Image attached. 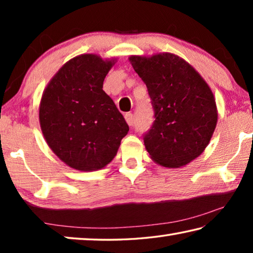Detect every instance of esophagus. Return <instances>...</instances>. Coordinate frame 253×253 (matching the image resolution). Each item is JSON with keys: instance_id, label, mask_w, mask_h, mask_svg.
Masks as SVG:
<instances>
[{"instance_id": "obj_1", "label": "esophagus", "mask_w": 253, "mask_h": 253, "mask_svg": "<svg viewBox=\"0 0 253 253\" xmlns=\"http://www.w3.org/2000/svg\"><path fill=\"white\" fill-rule=\"evenodd\" d=\"M125 119H126V122H127V124L129 126H132L135 124V117H134V115L132 114H130V113H127L126 115H125Z\"/></svg>"}]
</instances>
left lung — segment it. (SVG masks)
Segmentation results:
<instances>
[{
  "instance_id": "8db88e82",
  "label": "left lung",
  "mask_w": 253,
  "mask_h": 253,
  "mask_svg": "<svg viewBox=\"0 0 253 253\" xmlns=\"http://www.w3.org/2000/svg\"><path fill=\"white\" fill-rule=\"evenodd\" d=\"M146 84L154 122L143 135L154 161L181 168L202 154L217 122L216 105L208 84L186 61L172 53L129 58Z\"/></svg>"
}]
</instances>
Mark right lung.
Returning a JSON list of instances; mask_svg holds the SVG:
<instances>
[{"label": "right lung", "instance_id": "right-lung-1", "mask_svg": "<svg viewBox=\"0 0 253 253\" xmlns=\"http://www.w3.org/2000/svg\"><path fill=\"white\" fill-rule=\"evenodd\" d=\"M114 61L83 54L68 61L45 88L40 125L60 160L78 170H96L113 161L129 127L102 90Z\"/></svg>", "mask_w": 253, "mask_h": 253}]
</instances>
